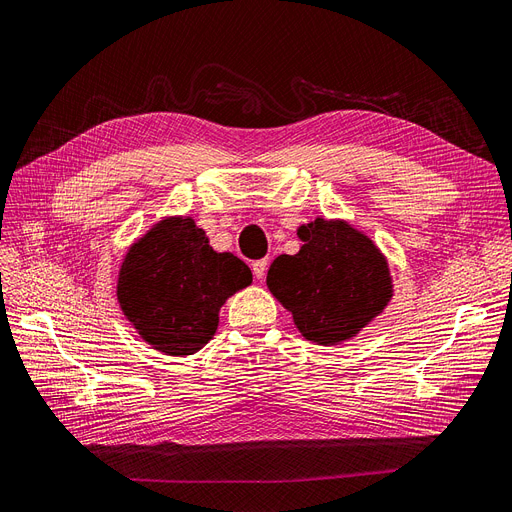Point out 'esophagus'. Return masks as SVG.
Returning a JSON list of instances; mask_svg holds the SVG:
<instances>
[{"label": "esophagus", "instance_id": "esophagus-1", "mask_svg": "<svg viewBox=\"0 0 512 512\" xmlns=\"http://www.w3.org/2000/svg\"><path fill=\"white\" fill-rule=\"evenodd\" d=\"M267 267H269V258H262V260H256L252 264V273L256 279H262L264 275H267Z\"/></svg>", "mask_w": 512, "mask_h": 512}]
</instances>
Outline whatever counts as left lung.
Listing matches in <instances>:
<instances>
[{
	"label": "left lung",
	"instance_id": "1",
	"mask_svg": "<svg viewBox=\"0 0 512 512\" xmlns=\"http://www.w3.org/2000/svg\"><path fill=\"white\" fill-rule=\"evenodd\" d=\"M298 237V254L273 260L269 290L306 340L330 346L355 336L391 300L384 256L346 222L317 218Z\"/></svg>",
	"mask_w": 512,
	"mask_h": 512
}]
</instances>
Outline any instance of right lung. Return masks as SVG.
Instances as JSON below:
<instances>
[{"label": "right lung", "mask_w": 512, "mask_h": 512, "mask_svg": "<svg viewBox=\"0 0 512 512\" xmlns=\"http://www.w3.org/2000/svg\"><path fill=\"white\" fill-rule=\"evenodd\" d=\"M250 283L245 262L214 252L191 218H168L128 252L117 298L142 338L185 357L214 336L224 300Z\"/></svg>", "instance_id": "add662e5"}]
</instances>
